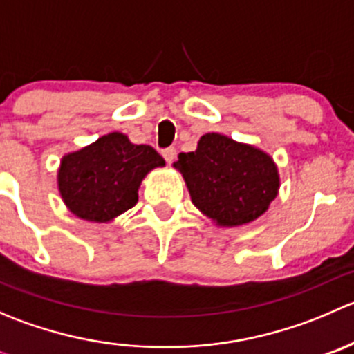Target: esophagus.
Segmentation results:
<instances>
[{
  "label": "esophagus",
  "instance_id": "obj_1",
  "mask_svg": "<svg viewBox=\"0 0 354 354\" xmlns=\"http://www.w3.org/2000/svg\"><path fill=\"white\" fill-rule=\"evenodd\" d=\"M162 157H164V159H166L167 164H171V162H173V160H174V157H176V149H174V147L164 149V151H162Z\"/></svg>",
  "mask_w": 354,
  "mask_h": 354
}]
</instances>
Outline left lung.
Returning a JSON list of instances; mask_svg holds the SVG:
<instances>
[{
	"label": "left lung",
	"mask_w": 354,
	"mask_h": 354,
	"mask_svg": "<svg viewBox=\"0 0 354 354\" xmlns=\"http://www.w3.org/2000/svg\"><path fill=\"white\" fill-rule=\"evenodd\" d=\"M194 205L217 226H243L259 219L279 192L272 157L221 133L200 137L197 151L181 152L173 164Z\"/></svg>",
	"instance_id": "8db88e82"
}]
</instances>
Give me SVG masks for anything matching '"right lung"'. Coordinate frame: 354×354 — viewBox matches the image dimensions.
I'll return each mask as SVG.
<instances>
[{"mask_svg":"<svg viewBox=\"0 0 354 354\" xmlns=\"http://www.w3.org/2000/svg\"><path fill=\"white\" fill-rule=\"evenodd\" d=\"M164 164L151 145H135L127 135L113 131L63 157L58 190L77 217L109 223L138 202L142 180Z\"/></svg>","mask_w":354,"mask_h":354,"instance_id":"1","label":"right lung"}]
</instances>
